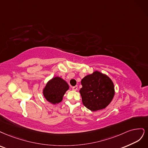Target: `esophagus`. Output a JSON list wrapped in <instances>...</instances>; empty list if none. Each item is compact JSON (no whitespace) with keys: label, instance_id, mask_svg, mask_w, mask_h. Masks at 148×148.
Here are the masks:
<instances>
[{"label":"esophagus","instance_id":"34e87169","mask_svg":"<svg viewBox=\"0 0 148 148\" xmlns=\"http://www.w3.org/2000/svg\"><path fill=\"white\" fill-rule=\"evenodd\" d=\"M72 88H73V90H74V91H76V90H77L78 87H77V85H76V86H74V87H72Z\"/></svg>","mask_w":148,"mask_h":148}]
</instances>
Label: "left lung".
Segmentation results:
<instances>
[{"label": "left lung", "mask_w": 148, "mask_h": 148, "mask_svg": "<svg viewBox=\"0 0 148 148\" xmlns=\"http://www.w3.org/2000/svg\"><path fill=\"white\" fill-rule=\"evenodd\" d=\"M80 90L84 105L89 110L97 111L106 108L115 95L114 85L106 74L95 71L81 80Z\"/></svg>", "instance_id": "8db88e82"}]
</instances>
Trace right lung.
I'll use <instances>...</instances> for the list:
<instances>
[{"instance_id":"right-lung-1","label":"right lung","mask_w":148,"mask_h":148,"mask_svg":"<svg viewBox=\"0 0 148 148\" xmlns=\"http://www.w3.org/2000/svg\"><path fill=\"white\" fill-rule=\"evenodd\" d=\"M69 85L63 78L56 76L50 79L43 88L42 93L47 101L52 104L60 103L63 100Z\"/></svg>"}]
</instances>
